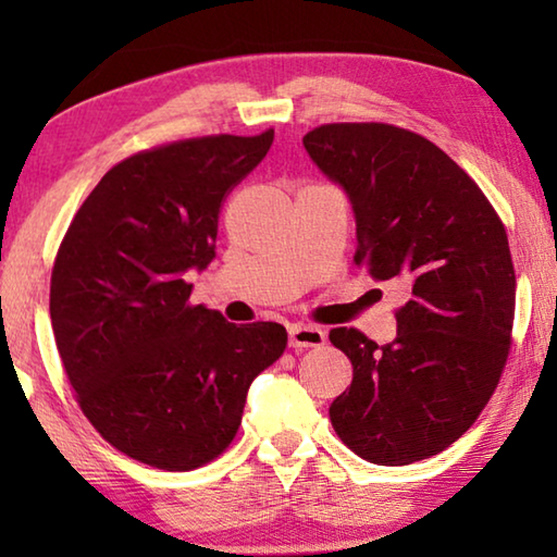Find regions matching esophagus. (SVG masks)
I'll use <instances>...</instances> for the list:
<instances>
[{"label":"esophagus","instance_id":"1","mask_svg":"<svg viewBox=\"0 0 557 557\" xmlns=\"http://www.w3.org/2000/svg\"><path fill=\"white\" fill-rule=\"evenodd\" d=\"M326 342L324 329L312 324H292L289 326V346L292 348H309V346H322Z\"/></svg>","mask_w":557,"mask_h":557}]
</instances>
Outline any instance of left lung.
<instances>
[{
    "mask_svg": "<svg viewBox=\"0 0 557 557\" xmlns=\"http://www.w3.org/2000/svg\"><path fill=\"white\" fill-rule=\"evenodd\" d=\"M305 147L351 199L356 265L408 292L391 344L329 332L354 366L329 418L373 465L428 459L474 425L506 369L516 312L506 228L474 178L418 132L329 122Z\"/></svg>",
    "mask_w": 557,
    "mask_h": 557,
    "instance_id": "left-lung-1",
    "label": "left lung"
}]
</instances>
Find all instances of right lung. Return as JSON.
<instances>
[{"mask_svg":"<svg viewBox=\"0 0 557 557\" xmlns=\"http://www.w3.org/2000/svg\"><path fill=\"white\" fill-rule=\"evenodd\" d=\"M256 137L178 139L122 159L73 215L51 272V326L75 400L122 455L188 471L240 428L250 383L287 332L191 305L188 268L215 256L221 206L262 159Z\"/></svg>","mask_w":557,"mask_h":557,"instance_id":"1","label":"right lung"}]
</instances>
